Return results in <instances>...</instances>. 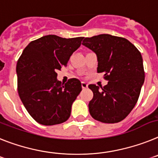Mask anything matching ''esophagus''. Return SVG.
Wrapping results in <instances>:
<instances>
[{"label":"esophagus","instance_id":"34e87169","mask_svg":"<svg viewBox=\"0 0 158 158\" xmlns=\"http://www.w3.org/2000/svg\"><path fill=\"white\" fill-rule=\"evenodd\" d=\"M82 88L83 89H86L87 87V83L86 82H82Z\"/></svg>","mask_w":158,"mask_h":158}]
</instances>
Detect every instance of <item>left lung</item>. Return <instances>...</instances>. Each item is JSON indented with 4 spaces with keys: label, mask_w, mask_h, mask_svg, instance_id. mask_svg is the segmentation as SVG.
<instances>
[{
    "label": "left lung",
    "mask_w": 158,
    "mask_h": 158,
    "mask_svg": "<svg viewBox=\"0 0 158 158\" xmlns=\"http://www.w3.org/2000/svg\"><path fill=\"white\" fill-rule=\"evenodd\" d=\"M82 44L95 53L97 71L108 81L103 87L88 86L94 94L89 112L101 123H119L136 105L144 83L142 55L128 40L109 34L85 38Z\"/></svg>",
    "instance_id": "1"
}]
</instances>
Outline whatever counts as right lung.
Instances as JSON below:
<instances>
[{"instance_id":"obj_1","label":"right lung","mask_w":158,"mask_h":158,"mask_svg":"<svg viewBox=\"0 0 158 158\" xmlns=\"http://www.w3.org/2000/svg\"><path fill=\"white\" fill-rule=\"evenodd\" d=\"M83 39L44 35L30 42L20 56L16 64L19 96L40 124L52 126L69 118L71 105L82 90L81 82L70 79L62 84L56 71L67 66Z\"/></svg>"}]
</instances>
